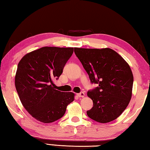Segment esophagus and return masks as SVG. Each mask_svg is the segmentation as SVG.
<instances>
[{
	"instance_id": "1",
	"label": "esophagus",
	"mask_w": 150,
	"mask_h": 150,
	"mask_svg": "<svg viewBox=\"0 0 150 150\" xmlns=\"http://www.w3.org/2000/svg\"><path fill=\"white\" fill-rule=\"evenodd\" d=\"M77 95L78 97L81 98V97H84V96H85V94L84 92H81L79 93H77Z\"/></svg>"
}]
</instances>
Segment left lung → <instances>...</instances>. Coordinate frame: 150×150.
<instances>
[{
	"label": "left lung",
	"mask_w": 150,
	"mask_h": 150,
	"mask_svg": "<svg viewBox=\"0 0 150 150\" xmlns=\"http://www.w3.org/2000/svg\"><path fill=\"white\" fill-rule=\"evenodd\" d=\"M76 56L98 87L87 92L93 106L87 111L88 117L100 123L117 118L128 106L132 97L134 77L122 57L110 48L75 47Z\"/></svg>",
	"instance_id": "8db88e82"
}]
</instances>
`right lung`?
<instances>
[{"label": "right lung", "instance_id": "right-lung-1", "mask_svg": "<svg viewBox=\"0 0 150 150\" xmlns=\"http://www.w3.org/2000/svg\"><path fill=\"white\" fill-rule=\"evenodd\" d=\"M73 47H43L24 55L18 65L15 87L24 108L35 119L51 123L65 115L74 93L55 89Z\"/></svg>", "mask_w": 150, "mask_h": 150}]
</instances>
